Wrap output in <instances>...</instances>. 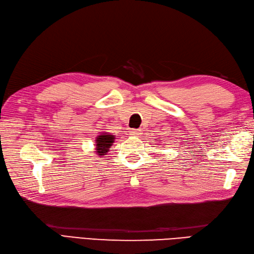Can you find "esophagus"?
Wrapping results in <instances>:
<instances>
[{
	"label": "esophagus",
	"instance_id": "1",
	"mask_svg": "<svg viewBox=\"0 0 254 254\" xmlns=\"http://www.w3.org/2000/svg\"><path fill=\"white\" fill-rule=\"evenodd\" d=\"M130 134L131 135L138 136L142 134V130H139V128H132V130H130Z\"/></svg>",
	"mask_w": 254,
	"mask_h": 254
}]
</instances>
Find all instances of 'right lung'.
<instances>
[{"instance_id":"obj_1","label":"right lung","mask_w":254,"mask_h":254,"mask_svg":"<svg viewBox=\"0 0 254 254\" xmlns=\"http://www.w3.org/2000/svg\"><path fill=\"white\" fill-rule=\"evenodd\" d=\"M115 136L107 133H102L101 135L96 138V153L98 154V156L105 155L108 153V150L111 147L112 143L115 142Z\"/></svg>"}]
</instances>
